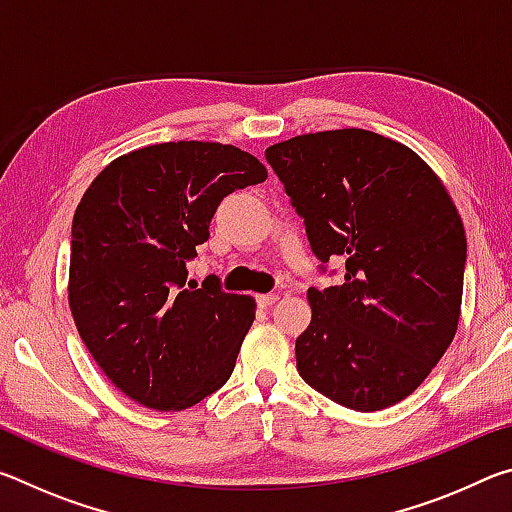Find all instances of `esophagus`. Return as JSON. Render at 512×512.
<instances>
[{"label": "esophagus", "instance_id": "esophagus-1", "mask_svg": "<svg viewBox=\"0 0 512 512\" xmlns=\"http://www.w3.org/2000/svg\"><path fill=\"white\" fill-rule=\"evenodd\" d=\"M277 300H280V296H275V293H264V296H257V305L266 309V307L275 305Z\"/></svg>", "mask_w": 512, "mask_h": 512}]
</instances>
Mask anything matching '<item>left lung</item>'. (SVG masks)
I'll return each instance as SVG.
<instances>
[{
  "label": "left lung",
  "mask_w": 512,
  "mask_h": 512,
  "mask_svg": "<svg viewBox=\"0 0 512 512\" xmlns=\"http://www.w3.org/2000/svg\"><path fill=\"white\" fill-rule=\"evenodd\" d=\"M314 255L345 259L339 287L309 289L300 377L352 411L409 397L454 341L467 241L452 196L409 146L363 128L266 149Z\"/></svg>",
  "instance_id": "left-lung-1"
}]
</instances>
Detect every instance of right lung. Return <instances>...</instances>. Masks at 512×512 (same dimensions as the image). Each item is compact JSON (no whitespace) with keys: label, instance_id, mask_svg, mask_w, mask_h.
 Segmentation results:
<instances>
[{"label":"right lung","instance_id":"add662e5","mask_svg":"<svg viewBox=\"0 0 512 512\" xmlns=\"http://www.w3.org/2000/svg\"><path fill=\"white\" fill-rule=\"evenodd\" d=\"M266 176L232 144L164 142L119 155L85 189L69 309L99 368L146 409H189L235 370L255 298L225 293L216 277L187 287V262L223 198Z\"/></svg>","mask_w":512,"mask_h":512}]
</instances>
